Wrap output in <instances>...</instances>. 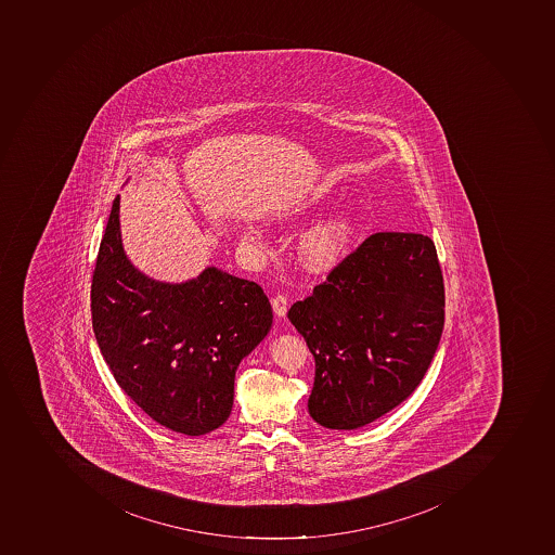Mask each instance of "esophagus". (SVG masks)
Listing matches in <instances>:
<instances>
[{"instance_id": "obj_1", "label": "esophagus", "mask_w": 555, "mask_h": 555, "mask_svg": "<svg viewBox=\"0 0 555 555\" xmlns=\"http://www.w3.org/2000/svg\"><path fill=\"white\" fill-rule=\"evenodd\" d=\"M272 309H274L275 317H286V311H288V298L284 297L283 294L275 295L272 298Z\"/></svg>"}]
</instances>
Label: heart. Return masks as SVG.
<instances>
[{
  "label": "heart",
  "instance_id": "heart-1",
  "mask_svg": "<svg viewBox=\"0 0 555 555\" xmlns=\"http://www.w3.org/2000/svg\"><path fill=\"white\" fill-rule=\"evenodd\" d=\"M353 218L348 212H336L314 224L302 237L300 251L312 271H328L345 257L353 237ZM249 238H257L255 230H247Z\"/></svg>",
  "mask_w": 555,
  "mask_h": 555
}]
</instances>
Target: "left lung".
Segmentation results:
<instances>
[{"label":"left lung","instance_id":"1","mask_svg":"<svg viewBox=\"0 0 555 555\" xmlns=\"http://www.w3.org/2000/svg\"><path fill=\"white\" fill-rule=\"evenodd\" d=\"M314 357L309 415L326 429L371 424L415 391L438 350L444 284L422 233L377 232L288 311Z\"/></svg>","mask_w":555,"mask_h":555}]
</instances>
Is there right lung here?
<instances>
[{
	"mask_svg": "<svg viewBox=\"0 0 555 555\" xmlns=\"http://www.w3.org/2000/svg\"><path fill=\"white\" fill-rule=\"evenodd\" d=\"M93 331L126 396L173 433L202 436L229 420L238 363L272 325L253 281L207 267L195 280L162 283L126 257L114 198L91 284Z\"/></svg>",
	"mask_w": 555,
	"mask_h": 555,
	"instance_id": "obj_1",
	"label": "right lung"
}]
</instances>
